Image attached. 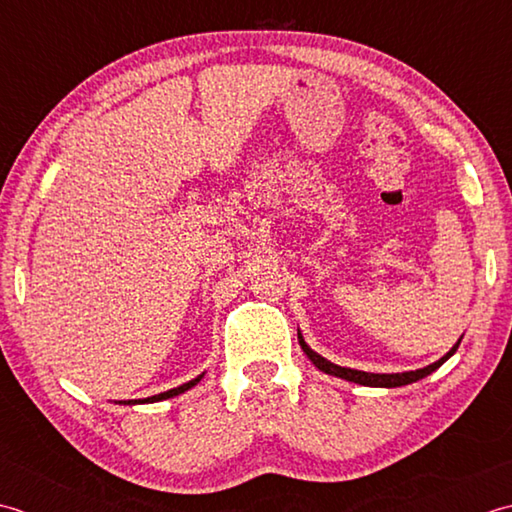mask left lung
<instances>
[{"label":"left lung","mask_w":512,"mask_h":512,"mask_svg":"<svg viewBox=\"0 0 512 512\" xmlns=\"http://www.w3.org/2000/svg\"><path fill=\"white\" fill-rule=\"evenodd\" d=\"M298 342L302 351L307 353V358L314 362V367L320 369L322 373L327 375H333V378H342L347 382H356V384H362V387H382V389H395V387H404V384H411V382H417L426 378V375H431L435 369H440L442 364L453 356V353L457 351V347H460L462 338L457 340L453 344V349L446 353V356H442L437 362L429 364V367L424 369H415V371H404V373H367V371H358V369H349V367H340V364H333L329 362L327 358H322L320 353H316L314 349L309 347V344L305 342V338H302V333L298 329Z\"/></svg>","instance_id":"1"}]
</instances>
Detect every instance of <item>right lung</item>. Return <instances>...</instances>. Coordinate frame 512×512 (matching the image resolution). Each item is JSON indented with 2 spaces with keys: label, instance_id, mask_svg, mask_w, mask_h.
I'll use <instances>...</instances> for the list:
<instances>
[{
  "label": "right lung",
  "instance_id": "add662e5",
  "mask_svg": "<svg viewBox=\"0 0 512 512\" xmlns=\"http://www.w3.org/2000/svg\"><path fill=\"white\" fill-rule=\"evenodd\" d=\"M203 375L205 373H201L198 375V378H194V380H190V382H185V384H181V387H176V389H170V391H163V393H159V395H152V398H145V400H128V402H119V404H145V402H161V400H170V398H176V395H181V393H185V391H190L192 387H196L198 382L203 380Z\"/></svg>",
  "mask_w": 512,
  "mask_h": 512
}]
</instances>
